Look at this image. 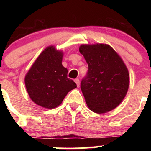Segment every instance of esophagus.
<instances>
[{
	"mask_svg": "<svg viewBox=\"0 0 151 151\" xmlns=\"http://www.w3.org/2000/svg\"><path fill=\"white\" fill-rule=\"evenodd\" d=\"M75 81V82H76V85H77V86H79V85H80V81H79V79H78V78H76V79L74 80Z\"/></svg>",
	"mask_w": 151,
	"mask_h": 151,
	"instance_id": "obj_1",
	"label": "esophagus"
}]
</instances>
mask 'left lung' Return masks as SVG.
Masks as SVG:
<instances>
[{"label":"left lung","mask_w":151,"mask_h":151,"mask_svg":"<svg viewBox=\"0 0 151 151\" xmlns=\"http://www.w3.org/2000/svg\"><path fill=\"white\" fill-rule=\"evenodd\" d=\"M79 52L88 66L81 82V90L89 109L97 113L115 109L129 86V71L121 57L104 44L82 45Z\"/></svg>","instance_id":"left-lung-1"}]
</instances>
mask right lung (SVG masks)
<instances>
[{
	"mask_svg": "<svg viewBox=\"0 0 151 151\" xmlns=\"http://www.w3.org/2000/svg\"><path fill=\"white\" fill-rule=\"evenodd\" d=\"M63 53L50 46L38 56L25 77V85L33 102L53 109L60 104L68 92L77 87L67 78L62 65Z\"/></svg>",
	"mask_w": 151,
	"mask_h": 151,
	"instance_id": "right-lung-1",
	"label": "right lung"
}]
</instances>
